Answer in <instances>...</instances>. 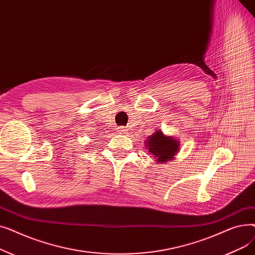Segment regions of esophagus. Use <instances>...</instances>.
Segmentation results:
<instances>
[{"instance_id":"esophagus-1","label":"esophagus","mask_w":255,"mask_h":255,"mask_svg":"<svg viewBox=\"0 0 255 255\" xmlns=\"http://www.w3.org/2000/svg\"><path fill=\"white\" fill-rule=\"evenodd\" d=\"M120 129H121L120 131H122V132H125V131H126V129H125V128H120Z\"/></svg>"}]
</instances>
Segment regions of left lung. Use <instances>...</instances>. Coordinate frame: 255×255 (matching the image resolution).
<instances>
[{
	"label": "left lung",
	"mask_w": 255,
	"mask_h": 255,
	"mask_svg": "<svg viewBox=\"0 0 255 255\" xmlns=\"http://www.w3.org/2000/svg\"><path fill=\"white\" fill-rule=\"evenodd\" d=\"M153 135H150L144 141L149 152L156 158V162L165 163L170 161L179 152V140L172 136H166L161 130H156Z\"/></svg>",
	"instance_id": "1"
}]
</instances>
